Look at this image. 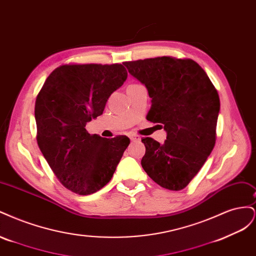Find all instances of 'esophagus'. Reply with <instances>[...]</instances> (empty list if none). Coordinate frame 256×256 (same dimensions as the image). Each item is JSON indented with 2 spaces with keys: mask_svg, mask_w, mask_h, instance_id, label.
I'll list each match as a JSON object with an SVG mask.
<instances>
[{
  "mask_svg": "<svg viewBox=\"0 0 256 256\" xmlns=\"http://www.w3.org/2000/svg\"><path fill=\"white\" fill-rule=\"evenodd\" d=\"M129 138H130V140L132 141V142H138V141H141L140 136H138V134H131Z\"/></svg>",
  "mask_w": 256,
  "mask_h": 256,
  "instance_id": "34e87169",
  "label": "esophagus"
}]
</instances>
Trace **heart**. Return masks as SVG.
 I'll return each mask as SVG.
<instances>
[{
  "instance_id": "heart-1",
  "label": "heart",
  "mask_w": 256,
  "mask_h": 256,
  "mask_svg": "<svg viewBox=\"0 0 256 256\" xmlns=\"http://www.w3.org/2000/svg\"><path fill=\"white\" fill-rule=\"evenodd\" d=\"M132 85H136V84H130V85H129V86H132Z\"/></svg>"
}]
</instances>
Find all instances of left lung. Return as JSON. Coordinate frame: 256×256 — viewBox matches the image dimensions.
<instances>
[{
  "label": "left lung",
  "mask_w": 256,
  "mask_h": 256,
  "mask_svg": "<svg viewBox=\"0 0 256 256\" xmlns=\"http://www.w3.org/2000/svg\"><path fill=\"white\" fill-rule=\"evenodd\" d=\"M152 98L146 118L164 125V144L144 138V171L162 188L178 191L192 180L216 144L220 99L210 79L190 58L159 56L125 62Z\"/></svg>",
  "instance_id": "left-lung-1"
}]
</instances>
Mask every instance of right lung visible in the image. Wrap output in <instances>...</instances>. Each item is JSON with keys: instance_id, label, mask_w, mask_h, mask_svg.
<instances>
[{"instance_id": "1", "label": "right lung", "mask_w": 256, "mask_h": 256, "mask_svg": "<svg viewBox=\"0 0 256 256\" xmlns=\"http://www.w3.org/2000/svg\"><path fill=\"white\" fill-rule=\"evenodd\" d=\"M127 76L122 64L62 65L36 97L38 146L60 184L76 194L104 187L130 143L126 136L104 138L85 129Z\"/></svg>"}]
</instances>
